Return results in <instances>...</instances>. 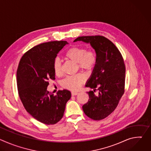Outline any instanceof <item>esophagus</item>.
Wrapping results in <instances>:
<instances>
[{"label":"esophagus","instance_id":"obj_1","mask_svg":"<svg viewBox=\"0 0 151 151\" xmlns=\"http://www.w3.org/2000/svg\"><path fill=\"white\" fill-rule=\"evenodd\" d=\"M78 93H76V92H72V96H76V95H78Z\"/></svg>","mask_w":151,"mask_h":151}]
</instances>
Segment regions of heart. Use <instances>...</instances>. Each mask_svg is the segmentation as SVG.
<instances>
[{
	"label": "heart",
	"mask_w": 151,
	"mask_h": 151,
	"mask_svg": "<svg viewBox=\"0 0 151 151\" xmlns=\"http://www.w3.org/2000/svg\"><path fill=\"white\" fill-rule=\"evenodd\" d=\"M65 57L77 63L79 69L87 72L91 71L97 63V57L95 52L92 50H86L84 47H72L65 53ZM53 70L54 73L60 76L62 74L61 61L55 58L53 62ZM86 82V76L82 73L66 78L61 82V86L65 89L75 91Z\"/></svg>",
	"instance_id": "1"
}]
</instances>
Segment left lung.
<instances>
[{
  "mask_svg": "<svg viewBox=\"0 0 151 151\" xmlns=\"http://www.w3.org/2000/svg\"><path fill=\"white\" fill-rule=\"evenodd\" d=\"M90 43L95 50L97 63L86 87L94 89L87 92L89 99L83 105L85 114L94 120H101L112 114L125 91V66L123 57L113 43L100 36H86L74 42ZM99 90L96 96L94 92Z\"/></svg>",
  "mask_w": 151,
  "mask_h": 151,
  "instance_id": "8db88e82",
  "label": "left lung"
}]
</instances>
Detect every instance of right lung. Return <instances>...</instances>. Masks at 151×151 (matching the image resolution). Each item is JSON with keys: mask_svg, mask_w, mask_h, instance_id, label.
<instances>
[{"mask_svg": "<svg viewBox=\"0 0 151 151\" xmlns=\"http://www.w3.org/2000/svg\"><path fill=\"white\" fill-rule=\"evenodd\" d=\"M66 41L42 43L27 51L21 57L17 71V88L27 112L47 125L57 123L63 118L66 104L71 97L67 90L50 93L47 87L55 79L53 62Z\"/></svg>", "mask_w": 151, "mask_h": 151, "instance_id": "right-lung-1", "label": "right lung"}]
</instances>
